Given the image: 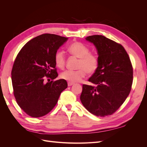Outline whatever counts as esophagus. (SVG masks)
Returning a JSON list of instances; mask_svg holds the SVG:
<instances>
[{
  "label": "esophagus",
  "instance_id": "obj_1",
  "mask_svg": "<svg viewBox=\"0 0 147 147\" xmlns=\"http://www.w3.org/2000/svg\"><path fill=\"white\" fill-rule=\"evenodd\" d=\"M74 83H70V82H68V83H67V84H68V86H72V85H73Z\"/></svg>",
  "mask_w": 147,
  "mask_h": 147
}]
</instances>
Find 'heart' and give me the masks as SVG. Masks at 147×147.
Instances as JSON below:
<instances>
[{
  "mask_svg": "<svg viewBox=\"0 0 147 147\" xmlns=\"http://www.w3.org/2000/svg\"><path fill=\"white\" fill-rule=\"evenodd\" d=\"M70 54L78 58L77 65L78 70H66L61 74V77L70 83L80 82L86 74H94L99 65V57L94 53H90V49L80 42H74L68 47ZM56 65L64 69L65 65V57L63 51H57L55 56Z\"/></svg>",
  "mask_w": 147,
  "mask_h": 147,
  "instance_id": "b5f03b06",
  "label": "heart"
}]
</instances>
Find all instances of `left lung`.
Instances as JSON below:
<instances>
[{"label": "left lung", "instance_id": "1", "mask_svg": "<svg viewBox=\"0 0 147 147\" xmlns=\"http://www.w3.org/2000/svg\"><path fill=\"white\" fill-rule=\"evenodd\" d=\"M86 39L96 47L99 65L88 80L94 86L83 84L80 100L90 113L104 117L116 112L129 94L133 67L121 44L100 35H91Z\"/></svg>", "mask_w": 147, "mask_h": 147}]
</instances>
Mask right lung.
I'll return each mask as SVG.
<instances>
[{
  "label": "right lung",
  "instance_id": "add662e5",
  "mask_svg": "<svg viewBox=\"0 0 147 147\" xmlns=\"http://www.w3.org/2000/svg\"><path fill=\"white\" fill-rule=\"evenodd\" d=\"M67 40L43 34L26 43L16 56L11 70L13 94L18 105L31 117H41L51 112L67 88L65 80H54L58 76L55 54Z\"/></svg>",
  "mask_w": 147,
  "mask_h": 147
}]
</instances>
